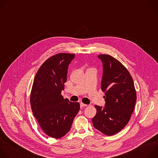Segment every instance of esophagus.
Wrapping results in <instances>:
<instances>
[{
  "mask_svg": "<svg viewBox=\"0 0 158 158\" xmlns=\"http://www.w3.org/2000/svg\"><path fill=\"white\" fill-rule=\"evenodd\" d=\"M87 105L85 104H83V103H81L80 104V106H81V108H82V107H86Z\"/></svg>",
  "mask_w": 158,
  "mask_h": 158,
  "instance_id": "1",
  "label": "esophagus"
}]
</instances>
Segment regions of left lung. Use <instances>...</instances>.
Wrapping results in <instances>:
<instances>
[{
	"mask_svg": "<svg viewBox=\"0 0 158 158\" xmlns=\"http://www.w3.org/2000/svg\"><path fill=\"white\" fill-rule=\"evenodd\" d=\"M98 57L102 63L101 89L105 92L104 107L95 105L97 113L93 118L94 127L107 136L114 135L128 123L136 101L132 78L126 67L109 55Z\"/></svg>",
	"mask_w": 158,
	"mask_h": 158,
	"instance_id": "8db88e82",
	"label": "left lung"
}]
</instances>
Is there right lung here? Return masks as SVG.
Returning <instances> with one entry per match:
<instances>
[{
    "instance_id": "right-lung-1",
    "label": "right lung",
    "mask_w": 158,
    "mask_h": 158,
    "mask_svg": "<svg viewBox=\"0 0 158 158\" xmlns=\"http://www.w3.org/2000/svg\"><path fill=\"white\" fill-rule=\"evenodd\" d=\"M74 54L60 53L45 61L32 85L31 105L33 114L44 132L58 139L70 131L80 109L79 102L64 99L61 92L67 81L68 67Z\"/></svg>"
}]
</instances>
